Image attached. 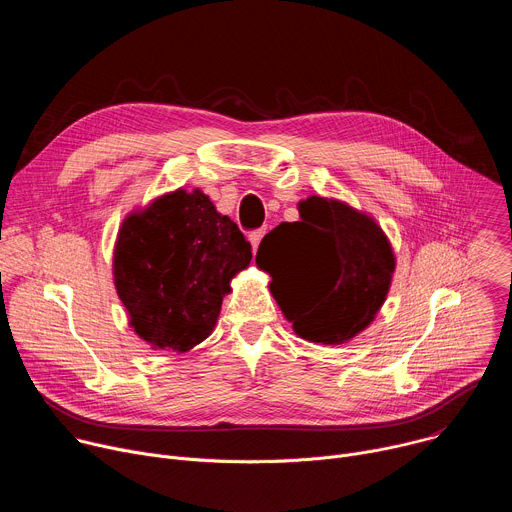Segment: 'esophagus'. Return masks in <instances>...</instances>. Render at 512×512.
Listing matches in <instances>:
<instances>
[{
  "label": "esophagus",
  "instance_id": "esophagus-1",
  "mask_svg": "<svg viewBox=\"0 0 512 512\" xmlns=\"http://www.w3.org/2000/svg\"><path fill=\"white\" fill-rule=\"evenodd\" d=\"M263 235H265V229H257V231H253L251 235H249V243H251V247H253V251L259 247V243H261V239H263Z\"/></svg>",
  "mask_w": 512,
  "mask_h": 512
}]
</instances>
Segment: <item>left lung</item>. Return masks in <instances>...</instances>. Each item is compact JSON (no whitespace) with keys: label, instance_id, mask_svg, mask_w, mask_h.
<instances>
[{"label":"left lung","instance_id":"8db88e82","mask_svg":"<svg viewBox=\"0 0 512 512\" xmlns=\"http://www.w3.org/2000/svg\"><path fill=\"white\" fill-rule=\"evenodd\" d=\"M255 261L271 273L269 289L294 332L322 344H344L367 328L395 271L375 218L322 196L300 202V221L267 233Z\"/></svg>","mask_w":512,"mask_h":512}]
</instances>
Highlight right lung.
Returning <instances> with one entry per match:
<instances>
[{
    "mask_svg": "<svg viewBox=\"0 0 512 512\" xmlns=\"http://www.w3.org/2000/svg\"><path fill=\"white\" fill-rule=\"evenodd\" d=\"M251 245L200 190H176L131 212L117 235L113 277L133 332L156 350L188 352L212 332Z\"/></svg>",
    "mask_w": 512,
    "mask_h": 512,
    "instance_id": "add662e5",
    "label": "right lung"
}]
</instances>
